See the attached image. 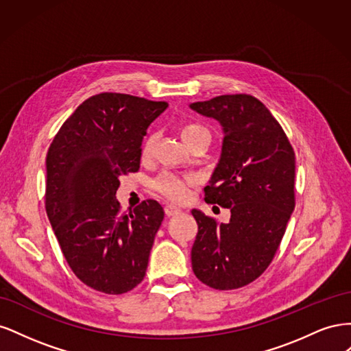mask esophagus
<instances>
[{"instance_id":"34e87169","label":"esophagus","mask_w":351,"mask_h":351,"mask_svg":"<svg viewBox=\"0 0 351 351\" xmlns=\"http://www.w3.org/2000/svg\"><path fill=\"white\" fill-rule=\"evenodd\" d=\"M180 212H182V209L176 208V206H173V205H167V206H165V215H167V217H174V215L180 214Z\"/></svg>"}]
</instances>
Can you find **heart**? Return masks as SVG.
<instances>
[{
	"label": "heart",
	"mask_w": 351,
	"mask_h": 351,
	"mask_svg": "<svg viewBox=\"0 0 351 351\" xmlns=\"http://www.w3.org/2000/svg\"><path fill=\"white\" fill-rule=\"evenodd\" d=\"M180 136H182L183 142L189 146L190 143H193L197 139H204V137L208 139L209 133L206 127H204L199 123H187L182 127V129H180ZM154 146H155V134H149L143 142V147H142L143 156H149L154 151ZM195 182L196 178L193 176H178L171 171H164L152 180L151 186L156 193L178 204V202H184L189 197L190 187L195 184Z\"/></svg>",
	"instance_id": "b5f03b06"
}]
</instances>
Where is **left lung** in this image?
Masks as SVG:
<instances>
[{"label":"left lung","mask_w":351,"mask_h":351,"mask_svg":"<svg viewBox=\"0 0 351 351\" xmlns=\"http://www.w3.org/2000/svg\"><path fill=\"white\" fill-rule=\"evenodd\" d=\"M224 133L205 200L228 208V224L193 209L196 277L215 290H234L269 267L294 210L295 156L280 123L250 95H221L190 104Z\"/></svg>","instance_id":"8db88e82"}]
</instances>
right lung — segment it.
Wrapping results in <instances>:
<instances>
[{
	"mask_svg": "<svg viewBox=\"0 0 351 351\" xmlns=\"http://www.w3.org/2000/svg\"><path fill=\"white\" fill-rule=\"evenodd\" d=\"M168 107L105 92L82 102L61 125L47 155L45 208L62 254L90 289L123 294L147 268L164 209L143 200L120 214V177L141 167L147 127Z\"/></svg>",
	"mask_w": 351,
	"mask_h": 351,
	"instance_id": "right-lung-1",
	"label": "right lung"
}]
</instances>
